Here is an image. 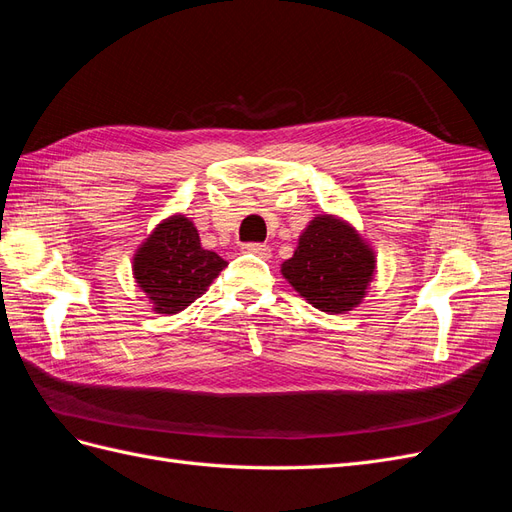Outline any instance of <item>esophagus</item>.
I'll return each mask as SVG.
<instances>
[{
    "label": "esophagus",
    "instance_id": "1",
    "mask_svg": "<svg viewBox=\"0 0 512 512\" xmlns=\"http://www.w3.org/2000/svg\"><path fill=\"white\" fill-rule=\"evenodd\" d=\"M241 250L247 252V254H256L260 258H269V254H271L269 247L262 245V243H243Z\"/></svg>",
    "mask_w": 512,
    "mask_h": 512
}]
</instances>
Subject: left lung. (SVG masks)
Masks as SVG:
<instances>
[{
  "label": "left lung",
  "mask_w": 512,
  "mask_h": 512,
  "mask_svg": "<svg viewBox=\"0 0 512 512\" xmlns=\"http://www.w3.org/2000/svg\"><path fill=\"white\" fill-rule=\"evenodd\" d=\"M376 273V254L352 224L331 213L305 226L292 258L282 265L286 282L327 314L359 307Z\"/></svg>",
  "instance_id": "obj_1"
}]
</instances>
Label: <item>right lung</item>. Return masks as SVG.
<instances>
[{
    "mask_svg": "<svg viewBox=\"0 0 512 512\" xmlns=\"http://www.w3.org/2000/svg\"><path fill=\"white\" fill-rule=\"evenodd\" d=\"M228 262L200 245L198 230L181 213L162 220L132 262L134 280L156 314H179L205 294Z\"/></svg>",
    "mask_w": 512,
    "mask_h": 512,
    "instance_id": "add662e5",
    "label": "right lung"
}]
</instances>
